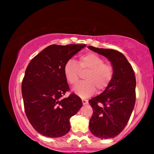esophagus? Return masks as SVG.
I'll use <instances>...</instances> for the list:
<instances>
[{
  "label": "esophagus",
  "instance_id": "obj_1",
  "mask_svg": "<svg viewBox=\"0 0 154 154\" xmlns=\"http://www.w3.org/2000/svg\"><path fill=\"white\" fill-rule=\"evenodd\" d=\"M82 103H83V105H87V104L88 103V100H86V99H82Z\"/></svg>",
  "mask_w": 154,
  "mask_h": 154
}]
</instances>
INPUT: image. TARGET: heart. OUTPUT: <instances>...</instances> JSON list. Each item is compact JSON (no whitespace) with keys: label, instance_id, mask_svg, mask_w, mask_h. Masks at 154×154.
Instances as JSON below:
<instances>
[{"label":"heart","instance_id":"1","mask_svg":"<svg viewBox=\"0 0 154 154\" xmlns=\"http://www.w3.org/2000/svg\"><path fill=\"white\" fill-rule=\"evenodd\" d=\"M80 72H85L84 80L75 85L74 92L82 98H88L95 92L96 88L101 92L107 88L113 77V69L110 64L94 53H87L79 57L78 64L70 59L64 66L65 78L71 85H75L79 79Z\"/></svg>","mask_w":154,"mask_h":154}]
</instances>
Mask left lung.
Returning <instances> with one entry per match:
<instances>
[{
	"label": "left lung",
	"mask_w": 154,
	"mask_h": 154,
	"mask_svg": "<svg viewBox=\"0 0 154 154\" xmlns=\"http://www.w3.org/2000/svg\"><path fill=\"white\" fill-rule=\"evenodd\" d=\"M105 56L113 69V77L103 93L89 100L93 109L90 130L100 139H110L124 130L134 109L136 100V78L132 67L124 54L110 49L88 46Z\"/></svg>",
	"instance_id": "1"
}]
</instances>
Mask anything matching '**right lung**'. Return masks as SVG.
Instances as JSON below:
<instances>
[{"mask_svg": "<svg viewBox=\"0 0 154 154\" xmlns=\"http://www.w3.org/2000/svg\"><path fill=\"white\" fill-rule=\"evenodd\" d=\"M86 45H51L34 57L26 69L22 94L28 119L45 137L64 136L71 129L70 118L82 106L79 96L71 94L64 66Z\"/></svg>", "mask_w": 154, "mask_h": 154, "instance_id": "1", "label": "right lung"}]
</instances>
